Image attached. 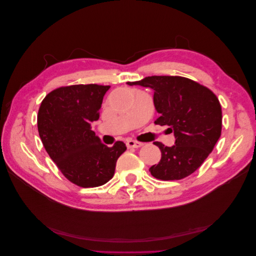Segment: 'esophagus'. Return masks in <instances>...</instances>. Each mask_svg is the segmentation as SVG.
<instances>
[{
	"mask_svg": "<svg viewBox=\"0 0 256 256\" xmlns=\"http://www.w3.org/2000/svg\"><path fill=\"white\" fill-rule=\"evenodd\" d=\"M126 145H127V147H129V148H138V147L143 146V143L138 142V141H134V140H128Z\"/></svg>",
	"mask_w": 256,
	"mask_h": 256,
	"instance_id": "esophagus-1",
	"label": "esophagus"
}]
</instances>
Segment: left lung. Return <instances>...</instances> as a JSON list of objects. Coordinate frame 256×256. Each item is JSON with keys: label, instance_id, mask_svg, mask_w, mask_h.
Here are the masks:
<instances>
[{"label": "left lung", "instance_id": "left-lung-1", "mask_svg": "<svg viewBox=\"0 0 256 256\" xmlns=\"http://www.w3.org/2000/svg\"><path fill=\"white\" fill-rule=\"evenodd\" d=\"M129 85L154 90V104L160 114L157 125L174 132L171 147L154 142L161 160L150 166L160 180H180L194 173L214 150L222 129L219 99L204 85L180 76H152Z\"/></svg>", "mask_w": 256, "mask_h": 256}]
</instances>
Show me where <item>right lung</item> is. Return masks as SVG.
Wrapping results in <instances>:
<instances>
[{
    "label": "right lung",
    "mask_w": 256,
    "mask_h": 256,
    "mask_svg": "<svg viewBox=\"0 0 256 256\" xmlns=\"http://www.w3.org/2000/svg\"><path fill=\"white\" fill-rule=\"evenodd\" d=\"M109 88L98 84L60 86L44 98L38 110L37 127L44 150L62 174L82 188L109 182L116 161L127 150L122 141L108 147L92 130Z\"/></svg>",
    "instance_id": "add662e5"
}]
</instances>
